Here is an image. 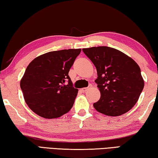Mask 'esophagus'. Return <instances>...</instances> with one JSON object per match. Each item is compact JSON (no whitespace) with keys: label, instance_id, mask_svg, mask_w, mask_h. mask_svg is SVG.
<instances>
[{"label":"esophagus","instance_id":"1","mask_svg":"<svg viewBox=\"0 0 158 158\" xmlns=\"http://www.w3.org/2000/svg\"><path fill=\"white\" fill-rule=\"evenodd\" d=\"M88 89H89V88H83V89H81V90L83 93H84V92L86 91V90H88Z\"/></svg>","mask_w":158,"mask_h":158}]
</instances>
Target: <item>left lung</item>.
Returning <instances> with one entry per match:
<instances>
[{"instance_id":"obj_1","label":"left lung","mask_w":158,"mask_h":158,"mask_svg":"<svg viewBox=\"0 0 158 158\" xmlns=\"http://www.w3.org/2000/svg\"><path fill=\"white\" fill-rule=\"evenodd\" d=\"M82 51L97 69L98 78L95 81L101 96L99 101L93 104L94 108L110 116H121L130 111L144 86L137 63L111 47H93Z\"/></svg>"}]
</instances>
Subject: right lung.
Instances as JSON below:
<instances>
[{
	"label": "right lung",
	"instance_id": "obj_1",
	"mask_svg": "<svg viewBox=\"0 0 158 158\" xmlns=\"http://www.w3.org/2000/svg\"><path fill=\"white\" fill-rule=\"evenodd\" d=\"M81 49L54 51L35 58L20 82L23 98L32 111L45 118H56L70 110L78 89L68 73Z\"/></svg>",
	"mask_w": 158,
	"mask_h": 158
}]
</instances>
